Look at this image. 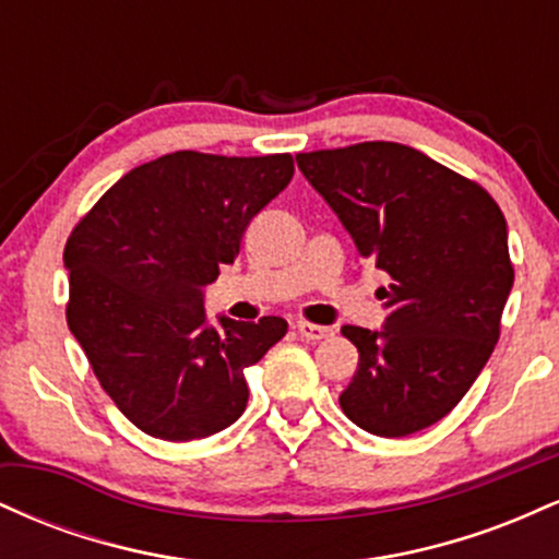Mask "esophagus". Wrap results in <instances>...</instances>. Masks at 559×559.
<instances>
[{"label": "esophagus", "mask_w": 559, "mask_h": 559, "mask_svg": "<svg viewBox=\"0 0 559 559\" xmlns=\"http://www.w3.org/2000/svg\"><path fill=\"white\" fill-rule=\"evenodd\" d=\"M297 331L301 338H307V342H320V338L333 336V329H329V325H316V323H307V320H299Z\"/></svg>", "instance_id": "esophagus-1"}]
</instances>
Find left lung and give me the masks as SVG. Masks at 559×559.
I'll return each instance as SVG.
<instances>
[{
  "label": "left lung",
  "mask_w": 559,
  "mask_h": 559,
  "mask_svg": "<svg viewBox=\"0 0 559 559\" xmlns=\"http://www.w3.org/2000/svg\"><path fill=\"white\" fill-rule=\"evenodd\" d=\"M297 165L360 258L391 275L383 329H342L360 362L338 404L368 433L423 431L463 400L499 338L515 281L502 210L478 183L394 141L307 152Z\"/></svg>",
  "instance_id": "obj_1"
}]
</instances>
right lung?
<instances>
[{"instance_id": "1", "label": "right lung", "mask_w": 559, "mask_h": 559, "mask_svg": "<svg viewBox=\"0 0 559 559\" xmlns=\"http://www.w3.org/2000/svg\"><path fill=\"white\" fill-rule=\"evenodd\" d=\"M292 176V155L173 152L126 173L70 234V333L144 433L191 441L241 418L243 370L288 323L213 325L204 286L234 265L243 230Z\"/></svg>"}]
</instances>
